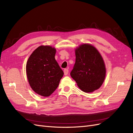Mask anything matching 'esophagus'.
Masks as SVG:
<instances>
[{"mask_svg":"<svg viewBox=\"0 0 133 133\" xmlns=\"http://www.w3.org/2000/svg\"><path fill=\"white\" fill-rule=\"evenodd\" d=\"M68 72H69V70L68 69H65L64 70V75H66L68 74Z\"/></svg>","mask_w":133,"mask_h":133,"instance_id":"1","label":"esophagus"}]
</instances>
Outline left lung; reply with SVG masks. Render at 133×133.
Returning a JSON list of instances; mask_svg holds the SVG:
<instances>
[{
    "label": "left lung",
    "mask_w": 133,
    "mask_h": 133,
    "mask_svg": "<svg viewBox=\"0 0 133 133\" xmlns=\"http://www.w3.org/2000/svg\"><path fill=\"white\" fill-rule=\"evenodd\" d=\"M75 63L70 75L80 89L90 92L101 87L105 77L104 60L96 48L82 44L75 50Z\"/></svg>",
    "instance_id": "left-lung-1"
}]
</instances>
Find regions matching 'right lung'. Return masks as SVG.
Listing matches in <instances>:
<instances>
[{
  "instance_id": "1",
  "label": "right lung",
  "mask_w": 133,
  "mask_h": 133,
  "mask_svg": "<svg viewBox=\"0 0 133 133\" xmlns=\"http://www.w3.org/2000/svg\"><path fill=\"white\" fill-rule=\"evenodd\" d=\"M56 49L40 46L28 59L26 71L30 85L36 93L49 96L58 88L64 72L55 59Z\"/></svg>"
}]
</instances>
